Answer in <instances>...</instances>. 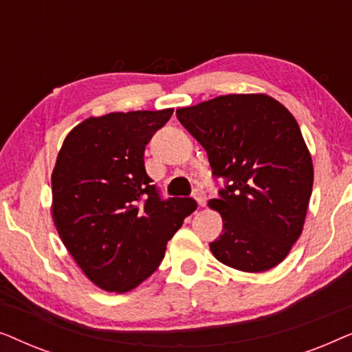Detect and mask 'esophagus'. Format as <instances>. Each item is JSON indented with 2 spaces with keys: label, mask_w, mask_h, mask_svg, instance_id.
Instances as JSON below:
<instances>
[{
  "label": "esophagus",
  "mask_w": 352,
  "mask_h": 352,
  "mask_svg": "<svg viewBox=\"0 0 352 352\" xmlns=\"http://www.w3.org/2000/svg\"><path fill=\"white\" fill-rule=\"evenodd\" d=\"M194 199L197 200V205H199V206H205V204H206V195H205L204 190H201V189H195V192H194Z\"/></svg>",
  "instance_id": "esophagus-1"
}]
</instances>
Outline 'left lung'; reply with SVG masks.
I'll return each mask as SVG.
<instances>
[{"mask_svg": "<svg viewBox=\"0 0 352 352\" xmlns=\"http://www.w3.org/2000/svg\"><path fill=\"white\" fill-rule=\"evenodd\" d=\"M224 177L208 201L223 218L210 243L226 266L243 272L276 267L302 232L314 168L296 120L266 94H228L176 110Z\"/></svg>", "mask_w": 352, "mask_h": 352, "instance_id": "8db88e82", "label": "left lung"}]
</instances>
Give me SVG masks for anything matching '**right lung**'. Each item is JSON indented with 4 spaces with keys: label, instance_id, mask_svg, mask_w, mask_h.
Here are the masks:
<instances>
[{
    "label": "right lung",
    "instance_id": "1",
    "mask_svg": "<svg viewBox=\"0 0 352 352\" xmlns=\"http://www.w3.org/2000/svg\"><path fill=\"white\" fill-rule=\"evenodd\" d=\"M173 109L113 112L72 129L52 171V221L94 285L124 293L152 276L194 199H160L144 151Z\"/></svg>",
    "mask_w": 352,
    "mask_h": 352
}]
</instances>
